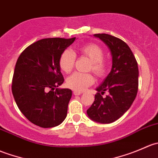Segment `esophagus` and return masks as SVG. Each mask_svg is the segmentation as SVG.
Returning a JSON list of instances; mask_svg holds the SVG:
<instances>
[{"mask_svg":"<svg viewBox=\"0 0 158 158\" xmlns=\"http://www.w3.org/2000/svg\"><path fill=\"white\" fill-rule=\"evenodd\" d=\"M82 92H79V91H73V95H81Z\"/></svg>","mask_w":158,"mask_h":158,"instance_id":"esophagus-1","label":"esophagus"}]
</instances>
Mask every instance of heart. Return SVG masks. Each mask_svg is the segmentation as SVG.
Here are the masks:
<instances>
[{"label":"heart","mask_w":158,"mask_h":158,"mask_svg":"<svg viewBox=\"0 0 158 158\" xmlns=\"http://www.w3.org/2000/svg\"><path fill=\"white\" fill-rule=\"evenodd\" d=\"M79 53L88 57L90 60L89 70H92L98 77L105 76L107 71V64L103 60L104 51L98 45L88 44L80 46L78 49ZM76 62V54L73 50L66 49L63 51L59 59V66L60 69L66 73H69L74 67ZM95 81L92 73H75L66 79V85L75 91H82Z\"/></svg>","instance_id":"b5f03b06"}]
</instances>
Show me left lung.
<instances>
[{
	"label": "left lung",
	"instance_id": "obj_1",
	"mask_svg": "<svg viewBox=\"0 0 158 158\" xmlns=\"http://www.w3.org/2000/svg\"><path fill=\"white\" fill-rule=\"evenodd\" d=\"M109 47L112 56L111 70L96 88L95 101L87 110L92 121L109 124L118 120L129 109L138 89V67L133 52L121 39L106 33L94 34ZM106 91L109 94L103 98Z\"/></svg>",
	"mask_w": 158,
	"mask_h": 158
}]
</instances>
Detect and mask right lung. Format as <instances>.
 I'll use <instances>...</instances> for the list:
<instances>
[{"mask_svg": "<svg viewBox=\"0 0 158 158\" xmlns=\"http://www.w3.org/2000/svg\"><path fill=\"white\" fill-rule=\"evenodd\" d=\"M76 37L46 38L33 43L20 55L12 80V93L22 114L41 128L60 125L67 115L72 97L59 66L60 55Z\"/></svg>", "mask_w": 158, "mask_h": 158, "instance_id": "obj_1", "label": "right lung"}]
</instances>
